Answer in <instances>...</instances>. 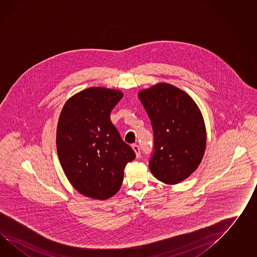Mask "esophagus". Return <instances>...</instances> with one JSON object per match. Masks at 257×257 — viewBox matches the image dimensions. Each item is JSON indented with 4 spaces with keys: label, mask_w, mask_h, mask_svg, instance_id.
<instances>
[{
    "label": "esophagus",
    "mask_w": 257,
    "mask_h": 257,
    "mask_svg": "<svg viewBox=\"0 0 257 257\" xmlns=\"http://www.w3.org/2000/svg\"><path fill=\"white\" fill-rule=\"evenodd\" d=\"M132 148H133V150L134 151L136 152V155H137V158H139L140 155H141V153H140V149H139V147H138V145L134 144L132 145Z\"/></svg>",
    "instance_id": "esophagus-1"
}]
</instances>
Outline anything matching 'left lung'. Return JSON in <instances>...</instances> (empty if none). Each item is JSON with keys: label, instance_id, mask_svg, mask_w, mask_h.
<instances>
[{"label": "left lung", "instance_id": "1", "mask_svg": "<svg viewBox=\"0 0 257 257\" xmlns=\"http://www.w3.org/2000/svg\"><path fill=\"white\" fill-rule=\"evenodd\" d=\"M138 97L154 133V153L149 166L158 180L175 185L199 167L206 149V128L195 101L181 89L157 83Z\"/></svg>", "mask_w": 257, "mask_h": 257}]
</instances>
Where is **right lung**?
I'll return each mask as SVG.
<instances>
[{
	"label": "right lung",
	"mask_w": 257,
	"mask_h": 257,
	"mask_svg": "<svg viewBox=\"0 0 257 257\" xmlns=\"http://www.w3.org/2000/svg\"><path fill=\"white\" fill-rule=\"evenodd\" d=\"M122 96L119 90L88 88L69 98L60 113L58 159L69 183L88 198L106 200L116 194L126 164L136 158L109 117Z\"/></svg>",
	"instance_id": "obj_1"
}]
</instances>
